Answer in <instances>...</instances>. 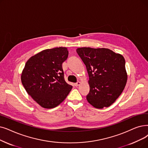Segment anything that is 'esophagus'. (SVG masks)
I'll list each match as a JSON object with an SVG mask.
<instances>
[{
  "label": "esophagus",
  "mask_w": 148,
  "mask_h": 148,
  "mask_svg": "<svg viewBox=\"0 0 148 148\" xmlns=\"http://www.w3.org/2000/svg\"><path fill=\"white\" fill-rule=\"evenodd\" d=\"M80 82H77V83H75L74 85H75V86H78L80 85Z\"/></svg>",
  "instance_id": "34e87169"
}]
</instances>
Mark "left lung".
Segmentation results:
<instances>
[{
  "label": "left lung",
  "mask_w": 148,
  "mask_h": 148,
  "mask_svg": "<svg viewBox=\"0 0 148 148\" xmlns=\"http://www.w3.org/2000/svg\"><path fill=\"white\" fill-rule=\"evenodd\" d=\"M76 51L86 65L89 75L88 101L98 109L111 106L126 84L124 57L108 48L83 47Z\"/></svg>",
  "instance_id": "left-lung-1"
}]
</instances>
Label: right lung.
<instances>
[{"label":"right lung","instance_id":"right-lung-1","mask_svg":"<svg viewBox=\"0 0 148 148\" xmlns=\"http://www.w3.org/2000/svg\"><path fill=\"white\" fill-rule=\"evenodd\" d=\"M68 56L65 47L45 49L27 62L21 81L27 93L44 108H54L66 99L73 86L65 82L62 63Z\"/></svg>","mask_w":148,"mask_h":148}]
</instances>
